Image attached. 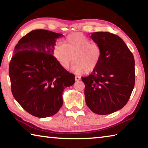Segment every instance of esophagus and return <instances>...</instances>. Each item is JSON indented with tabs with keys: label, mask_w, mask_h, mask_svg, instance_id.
Here are the masks:
<instances>
[{
	"label": "esophagus",
	"mask_w": 148,
	"mask_h": 148,
	"mask_svg": "<svg viewBox=\"0 0 148 148\" xmlns=\"http://www.w3.org/2000/svg\"><path fill=\"white\" fill-rule=\"evenodd\" d=\"M80 79H81V77H80V76H75V80H76V82L79 81V80H80Z\"/></svg>",
	"instance_id": "34e87169"
}]
</instances>
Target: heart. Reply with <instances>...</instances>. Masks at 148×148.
<instances>
[{"label": "heart", "instance_id": "obj_1", "mask_svg": "<svg viewBox=\"0 0 148 148\" xmlns=\"http://www.w3.org/2000/svg\"><path fill=\"white\" fill-rule=\"evenodd\" d=\"M53 56L59 64L68 69L72 61V69L76 73L90 72L96 69L102 57V49L98 44L92 42L81 33L69 35L63 44H57Z\"/></svg>", "mask_w": 148, "mask_h": 148}]
</instances>
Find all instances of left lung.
<instances>
[{"label":"left lung","mask_w":148,"mask_h":148,"mask_svg":"<svg viewBox=\"0 0 148 148\" xmlns=\"http://www.w3.org/2000/svg\"><path fill=\"white\" fill-rule=\"evenodd\" d=\"M102 49L98 66L87 77H82L85 84V98L92 112L107 115L124 107L134 87V59L124 41L108 32L91 35Z\"/></svg>","instance_id":"1"}]
</instances>
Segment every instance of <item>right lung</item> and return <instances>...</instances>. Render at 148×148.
Returning a JSON list of instances; mask_svg holds the SVG:
<instances>
[{
    "label": "right lung",
    "instance_id": "obj_1",
    "mask_svg": "<svg viewBox=\"0 0 148 148\" xmlns=\"http://www.w3.org/2000/svg\"><path fill=\"white\" fill-rule=\"evenodd\" d=\"M62 34L44 29L32 31L19 40L9 64L12 95L30 114L44 118L57 113L64 88L75 76L53 56L56 39Z\"/></svg>",
    "mask_w": 148,
    "mask_h": 148
}]
</instances>
